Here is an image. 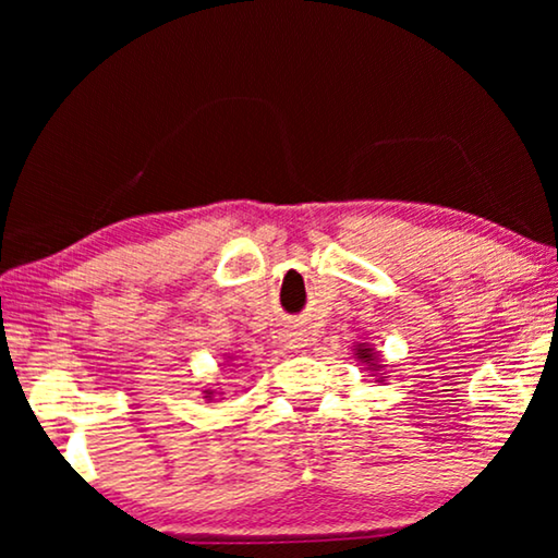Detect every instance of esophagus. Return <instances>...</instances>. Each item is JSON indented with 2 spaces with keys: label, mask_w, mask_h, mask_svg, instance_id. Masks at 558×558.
Returning <instances> with one entry per match:
<instances>
[{
  "label": "esophagus",
  "mask_w": 558,
  "mask_h": 558,
  "mask_svg": "<svg viewBox=\"0 0 558 558\" xmlns=\"http://www.w3.org/2000/svg\"><path fill=\"white\" fill-rule=\"evenodd\" d=\"M281 342H284V348H304L307 345V338H304V332H284L281 335Z\"/></svg>",
  "instance_id": "1"
}]
</instances>
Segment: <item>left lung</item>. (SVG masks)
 Returning <instances> with one entry per match:
<instances>
[{
    "label": "left lung",
    "instance_id": "obj_1",
    "mask_svg": "<svg viewBox=\"0 0 558 558\" xmlns=\"http://www.w3.org/2000/svg\"><path fill=\"white\" fill-rule=\"evenodd\" d=\"M353 350H355L353 355L361 363L368 365V371H384V361H380V353H376V350H373L368 342H357Z\"/></svg>",
    "mask_w": 558,
    "mask_h": 558
}]
</instances>
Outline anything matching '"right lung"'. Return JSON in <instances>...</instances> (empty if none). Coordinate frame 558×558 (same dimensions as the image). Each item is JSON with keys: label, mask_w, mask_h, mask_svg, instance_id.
<instances>
[{"label": "right lung", "mask_w": 558, "mask_h": 558, "mask_svg": "<svg viewBox=\"0 0 558 558\" xmlns=\"http://www.w3.org/2000/svg\"><path fill=\"white\" fill-rule=\"evenodd\" d=\"M210 396H213V391H205V399H210Z\"/></svg>", "instance_id": "obj_1"}]
</instances>
